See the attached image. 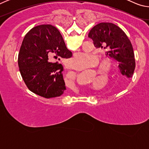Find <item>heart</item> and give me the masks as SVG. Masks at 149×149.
<instances>
[{
  "label": "heart",
  "instance_id": "b5f03b06",
  "mask_svg": "<svg viewBox=\"0 0 149 149\" xmlns=\"http://www.w3.org/2000/svg\"><path fill=\"white\" fill-rule=\"evenodd\" d=\"M97 58L95 56L86 52H77L69 61L70 66L77 70H81L92 66L97 64ZM115 64L112 59L110 58H104L99 62L98 70L101 74L107 76L110 74Z\"/></svg>",
  "mask_w": 149,
  "mask_h": 149
}]
</instances>
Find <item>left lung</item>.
<instances>
[{"label": "left lung", "instance_id": "left-lung-1", "mask_svg": "<svg viewBox=\"0 0 149 149\" xmlns=\"http://www.w3.org/2000/svg\"><path fill=\"white\" fill-rule=\"evenodd\" d=\"M88 37L97 49H107L106 55L118 63L123 76L132 78L135 61L132 45L123 30L116 25L102 22L91 29Z\"/></svg>", "mask_w": 149, "mask_h": 149}]
</instances>
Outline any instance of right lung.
<instances>
[{
	"label": "right lung",
	"mask_w": 149,
	"mask_h": 149,
	"mask_svg": "<svg viewBox=\"0 0 149 149\" xmlns=\"http://www.w3.org/2000/svg\"><path fill=\"white\" fill-rule=\"evenodd\" d=\"M72 56L56 27L41 25L32 28L25 36L18 54L19 72L27 88L47 99L62 95L66 89L63 66L50 60Z\"/></svg>",
	"instance_id": "obj_1"
}]
</instances>
